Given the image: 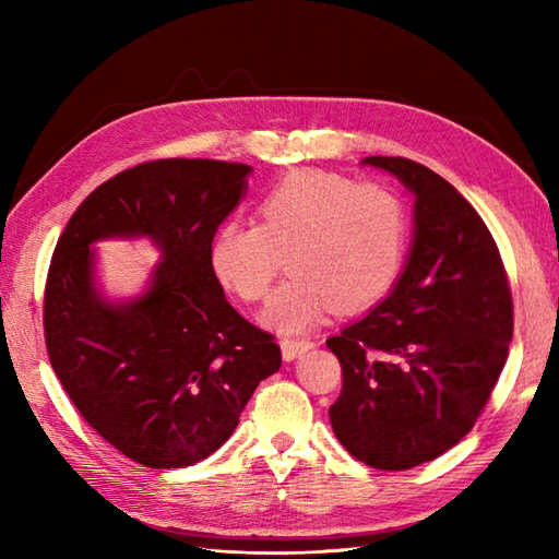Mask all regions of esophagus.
<instances>
[{"label": "esophagus", "mask_w": 559, "mask_h": 559, "mask_svg": "<svg viewBox=\"0 0 559 559\" xmlns=\"http://www.w3.org/2000/svg\"><path fill=\"white\" fill-rule=\"evenodd\" d=\"M314 346L310 338H283L281 341V350H283V360H295L300 358L302 353H307Z\"/></svg>", "instance_id": "1"}]
</instances>
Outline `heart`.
I'll use <instances>...</instances> for the list:
<instances>
[{
    "label": "heart",
    "mask_w": 559,
    "mask_h": 559,
    "mask_svg": "<svg viewBox=\"0 0 559 559\" xmlns=\"http://www.w3.org/2000/svg\"><path fill=\"white\" fill-rule=\"evenodd\" d=\"M408 218L382 185L302 168L257 204V225H223L211 242V269L245 302H261L288 257L293 276L264 310V322L295 334L326 314L360 312L394 288L406 261Z\"/></svg>",
    "instance_id": "obj_1"
}]
</instances>
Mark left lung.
<instances>
[{"label": "left lung", "mask_w": 559, "mask_h": 559, "mask_svg": "<svg viewBox=\"0 0 559 559\" xmlns=\"http://www.w3.org/2000/svg\"><path fill=\"white\" fill-rule=\"evenodd\" d=\"M362 163L415 194V235L389 298L326 341L343 372L329 418L355 459L406 471L473 430L507 362L514 302L488 225L444 177L399 156Z\"/></svg>", "instance_id": "left-lung-1"}]
</instances>
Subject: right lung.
<instances>
[{
  "label": "right lung",
  "instance_id": "add662e5",
  "mask_svg": "<svg viewBox=\"0 0 559 559\" xmlns=\"http://www.w3.org/2000/svg\"><path fill=\"white\" fill-rule=\"evenodd\" d=\"M249 170L209 158L139 163L93 189L57 240L43 302L47 358L83 420L141 466L211 456L281 367L276 341L235 312L211 269L213 235ZM117 234L151 236L164 252L147 295L127 306L92 286L90 245Z\"/></svg>",
  "mask_w": 559,
  "mask_h": 559
}]
</instances>
